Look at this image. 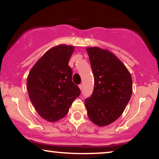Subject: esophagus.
Instances as JSON below:
<instances>
[{"instance_id": "34e87169", "label": "esophagus", "mask_w": 159, "mask_h": 159, "mask_svg": "<svg viewBox=\"0 0 159 159\" xmlns=\"http://www.w3.org/2000/svg\"><path fill=\"white\" fill-rule=\"evenodd\" d=\"M78 86H79L80 89H81V90L83 89V85H82V84H79V85H78Z\"/></svg>"}]
</instances>
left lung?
I'll return each instance as SVG.
<instances>
[{"label": "left lung", "mask_w": 159, "mask_h": 159, "mask_svg": "<svg viewBox=\"0 0 159 159\" xmlns=\"http://www.w3.org/2000/svg\"><path fill=\"white\" fill-rule=\"evenodd\" d=\"M94 77L92 96L85 99L89 119L99 126L109 125L123 113L132 94V79L125 65L113 53L86 48Z\"/></svg>", "instance_id": "1"}]
</instances>
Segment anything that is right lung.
I'll return each mask as SVG.
<instances>
[{
	"mask_svg": "<svg viewBox=\"0 0 159 159\" xmlns=\"http://www.w3.org/2000/svg\"><path fill=\"white\" fill-rule=\"evenodd\" d=\"M74 46L62 44L47 51L34 65L27 79L30 101L43 119L64 118L81 90L72 81L68 62Z\"/></svg>",
	"mask_w": 159,
	"mask_h": 159,
	"instance_id": "add662e5",
	"label": "right lung"
}]
</instances>
